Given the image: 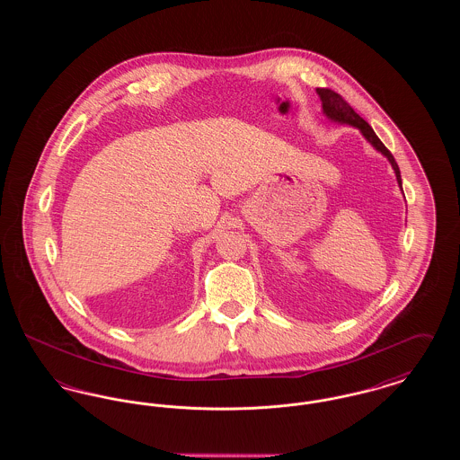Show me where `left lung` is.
<instances>
[{
    "label": "left lung",
    "mask_w": 460,
    "mask_h": 460,
    "mask_svg": "<svg viewBox=\"0 0 460 460\" xmlns=\"http://www.w3.org/2000/svg\"><path fill=\"white\" fill-rule=\"evenodd\" d=\"M315 91H317V94H319V98L323 102V111H324V115L328 119L334 120V122H340V124H349L351 128H357L377 152H381L390 160V164L394 167V175H396V181H398V186L402 188L400 169H398V165L394 162V155L390 154V150L381 143V139L376 136V132L372 131L371 126L355 110L351 109L350 105L336 91L328 88H317Z\"/></svg>",
    "instance_id": "8db88e82"
}]
</instances>
